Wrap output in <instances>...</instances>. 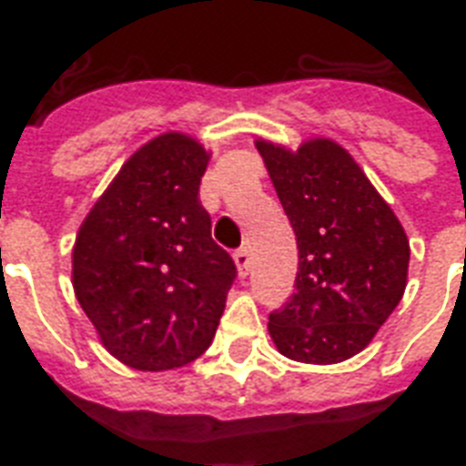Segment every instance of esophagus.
Returning a JSON list of instances; mask_svg holds the SVG:
<instances>
[{
  "mask_svg": "<svg viewBox=\"0 0 466 466\" xmlns=\"http://www.w3.org/2000/svg\"><path fill=\"white\" fill-rule=\"evenodd\" d=\"M234 263H237V270H239L241 278L248 276V270H251V251L247 247L237 248L234 251Z\"/></svg>",
  "mask_w": 466,
  "mask_h": 466,
  "instance_id": "obj_1",
  "label": "esophagus"
}]
</instances>
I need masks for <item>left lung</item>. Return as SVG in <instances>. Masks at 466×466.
<instances>
[{"mask_svg":"<svg viewBox=\"0 0 466 466\" xmlns=\"http://www.w3.org/2000/svg\"><path fill=\"white\" fill-rule=\"evenodd\" d=\"M256 147L299 251L295 292L270 311V339L290 360H348L368 346L404 295V227L336 142H305L295 155L270 142Z\"/></svg>","mask_w":466,"mask_h":466,"instance_id":"8db88e82","label":"left lung"}]
</instances>
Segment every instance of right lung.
<instances>
[{"label": "right lung", "instance_id": "1", "mask_svg": "<svg viewBox=\"0 0 466 466\" xmlns=\"http://www.w3.org/2000/svg\"><path fill=\"white\" fill-rule=\"evenodd\" d=\"M205 167L196 140L155 137L123 164L76 234V299L108 353L135 370L203 355L237 280L200 203Z\"/></svg>", "mask_w": 466, "mask_h": 466}]
</instances>
